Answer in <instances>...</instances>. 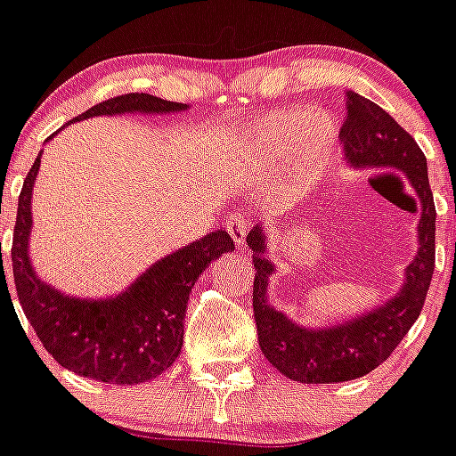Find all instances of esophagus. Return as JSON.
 <instances>
[{
	"mask_svg": "<svg viewBox=\"0 0 456 456\" xmlns=\"http://www.w3.org/2000/svg\"><path fill=\"white\" fill-rule=\"evenodd\" d=\"M227 232L236 240V245H245L247 233H249V218L245 214H233L227 220Z\"/></svg>",
	"mask_w": 456,
	"mask_h": 456,
	"instance_id": "34e87169",
	"label": "esophagus"
}]
</instances>
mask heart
I'll use <instances>...</instances> for the list:
<instances>
[{"label": "heart", "instance_id": "1", "mask_svg": "<svg viewBox=\"0 0 456 456\" xmlns=\"http://www.w3.org/2000/svg\"><path fill=\"white\" fill-rule=\"evenodd\" d=\"M333 127L322 114L287 110L262 118L256 127V142L269 156H287L300 142L311 167H322L333 151Z\"/></svg>", "mask_w": 456, "mask_h": 456}]
</instances>
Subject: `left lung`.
<instances>
[{"instance_id":"obj_1","label":"left lung","mask_w":456,"mask_h":456,"mask_svg":"<svg viewBox=\"0 0 456 456\" xmlns=\"http://www.w3.org/2000/svg\"><path fill=\"white\" fill-rule=\"evenodd\" d=\"M353 167H393L406 174L419 205V251L406 269L402 291L372 309L330 329H302L266 305V282L273 271L265 257L262 227L247 236L254 251V317L262 355L284 377L302 384L351 381L384 364L424 309L435 271V200L428 183L426 156L417 141L386 110L355 92H346V118L339 130Z\"/></svg>"}]
</instances>
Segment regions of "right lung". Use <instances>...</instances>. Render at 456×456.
<instances>
[{
  "label": "right lung",
  "instance_id": "add662e5",
  "mask_svg": "<svg viewBox=\"0 0 456 456\" xmlns=\"http://www.w3.org/2000/svg\"><path fill=\"white\" fill-rule=\"evenodd\" d=\"M181 110H187V105L130 92L96 103L72 121L99 114H163ZM39 163L41 154L21 187L11 247L12 275L24 315L45 351L63 369L117 386L154 379L167 370L181 353L183 322L191 287L211 260L236 249L232 236L224 229L207 233L200 240L151 265L126 293L110 300L63 296L37 278L28 260L30 199Z\"/></svg>",
  "mask_w": 456,
  "mask_h": 456
}]
</instances>
